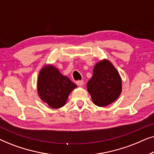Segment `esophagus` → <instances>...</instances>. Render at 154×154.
<instances>
[{
  "instance_id": "obj_1",
  "label": "esophagus",
  "mask_w": 154,
  "mask_h": 154,
  "mask_svg": "<svg viewBox=\"0 0 154 154\" xmlns=\"http://www.w3.org/2000/svg\"><path fill=\"white\" fill-rule=\"evenodd\" d=\"M75 83L77 84V85L82 86V85H83L84 82H83V81H77L76 82H75Z\"/></svg>"
}]
</instances>
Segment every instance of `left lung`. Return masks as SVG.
<instances>
[{
	"instance_id": "8db88e82",
	"label": "left lung",
	"mask_w": 154,
	"mask_h": 154,
	"mask_svg": "<svg viewBox=\"0 0 154 154\" xmlns=\"http://www.w3.org/2000/svg\"><path fill=\"white\" fill-rule=\"evenodd\" d=\"M87 90L93 103L106 106L115 102L122 92V80L110 61L104 59L95 64L93 75L87 83Z\"/></svg>"
}]
</instances>
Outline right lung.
<instances>
[{"instance_id":"add662e5","label":"right lung","mask_w":154,"mask_h":154,"mask_svg":"<svg viewBox=\"0 0 154 154\" xmlns=\"http://www.w3.org/2000/svg\"><path fill=\"white\" fill-rule=\"evenodd\" d=\"M76 88L75 84L52 64H45L40 70L37 81L38 94L52 109L64 106L69 94Z\"/></svg>"}]
</instances>
